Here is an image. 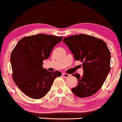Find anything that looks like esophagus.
I'll return each mask as SVG.
<instances>
[{
    "label": "esophagus",
    "mask_w": 122,
    "mask_h": 122,
    "mask_svg": "<svg viewBox=\"0 0 122 122\" xmlns=\"http://www.w3.org/2000/svg\"><path fill=\"white\" fill-rule=\"evenodd\" d=\"M63 76H64L65 78H68L71 76V75H69V74H67V73H63Z\"/></svg>",
    "instance_id": "obj_1"
}]
</instances>
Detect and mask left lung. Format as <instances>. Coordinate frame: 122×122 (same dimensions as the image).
I'll list each match as a JSON object with an SVG mask.
<instances>
[{"instance_id": "left-lung-1", "label": "left lung", "mask_w": 122, "mask_h": 122, "mask_svg": "<svg viewBox=\"0 0 122 122\" xmlns=\"http://www.w3.org/2000/svg\"><path fill=\"white\" fill-rule=\"evenodd\" d=\"M77 61L82 62L84 73L73 74L78 80L77 85L72 91L79 97H86L99 91L110 72L111 53L103 40L93 36L79 34L64 38Z\"/></svg>"}]
</instances>
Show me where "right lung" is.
I'll return each mask as SVG.
<instances>
[{"label": "right lung", "instance_id": "1", "mask_svg": "<svg viewBox=\"0 0 122 122\" xmlns=\"http://www.w3.org/2000/svg\"><path fill=\"white\" fill-rule=\"evenodd\" d=\"M63 37L38 34L25 37L12 50L11 64L12 79L26 96L34 99L44 97L61 73L43 68V61L50 57L53 47Z\"/></svg>", "mask_w": 122, "mask_h": 122}]
</instances>
